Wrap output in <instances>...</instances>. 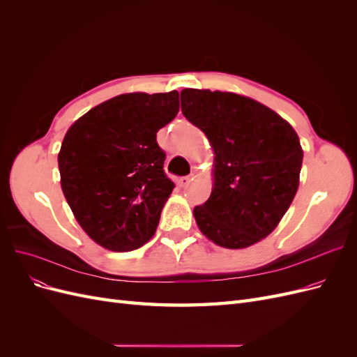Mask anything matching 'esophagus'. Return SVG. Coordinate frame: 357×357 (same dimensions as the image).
Listing matches in <instances>:
<instances>
[{"label":"esophagus","mask_w":357,"mask_h":357,"mask_svg":"<svg viewBox=\"0 0 357 357\" xmlns=\"http://www.w3.org/2000/svg\"><path fill=\"white\" fill-rule=\"evenodd\" d=\"M192 180H193V174H190V176H185V177H180V178H178V185H180L181 188H186Z\"/></svg>","instance_id":"1"}]
</instances>
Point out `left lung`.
Here are the masks:
<instances>
[{
    "label": "left lung",
    "instance_id": "8db88e82",
    "mask_svg": "<svg viewBox=\"0 0 357 357\" xmlns=\"http://www.w3.org/2000/svg\"><path fill=\"white\" fill-rule=\"evenodd\" d=\"M181 113L214 150V188L193 208L201 232L226 248L271 234L299 186L298 134L266 105L232 92L183 89Z\"/></svg>",
    "mask_w": 357,
    "mask_h": 357
}]
</instances>
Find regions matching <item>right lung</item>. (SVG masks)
I'll return each instance as SVG.
<instances>
[{
  "label": "right lung",
  "instance_id": "add662e5",
  "mask_svg": "<svg viewBox=\"0 0 357 357\" xmlns=\"http://www.w3.org/2000/svg\"><path fill=\"white\" fill-rule=\"evenodd\" d=\"M178 107L177 91L123 93L93 107L63 137L61 188L75 220L96 244L129 252L153 236L174 189L156 134Z\"/></svg>",
  "mask_w": 357,
  "mask_h": 357
}]
</instances>
